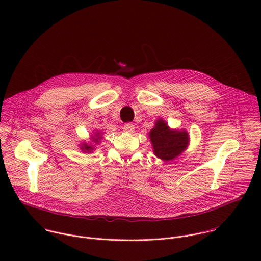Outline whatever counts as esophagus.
I'll list each match as a JSON object with an SVG mask.
<instances>
[{"mask_svg":"<svg viewBox=\"0 0 261 261\" xmlns=\"http://www.w3.org/2000/svg\"><path fill=\"white\" fill-rule=\"evenodd\" d=\"M123 130H124V132H126V133H133L134 132V126L132 125V124H127V125H125L124 126V128H123Z\"/></svg>","mask_w":261,"mask_h":261,"instance_id":"1","label":"esophagus"}]
</instances>
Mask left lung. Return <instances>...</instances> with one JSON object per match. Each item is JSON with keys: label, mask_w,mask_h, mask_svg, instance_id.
<instances>
[{"label": "left lung", "mask_w": 261, "mask_h": 261, "mask_svg": "<svg viewBox=\"0 0 261 261\" xmlns=\"http://www.w3.org/2000/svg\"><path fill=\"white\" fill-rule=\"evenodd\" d=\"M150 136L154 155L164 162L180 156L190 142V136L185 129H171L163 119H158L151 129Z\"/></svg>", "instance_id": "8db88e82"}]
</instances>
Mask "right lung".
Masks as SVG:
<instances>
[{"label": "right lung", "mask_w": 261, "mask_h": 261, "mask_svg": "<svg viewBox=\"0 0 261 261\" xmlns=\"http://www.w3.org/2000/svg\"><path fill=\"white\" fill-rule=\"evenodd\" d=\"M102 134H103V133H102L101 131L97 130L93 135H91V137H90V138H91L90 142L84 141V142H82V143L80 144V148H81V150H82L85 154H87V153H89V154L93 153V151H95L96 145H98V144L101 142L102 138H103Z\"/></svg>", "instance_id": "add662e5"}]
</instances>
